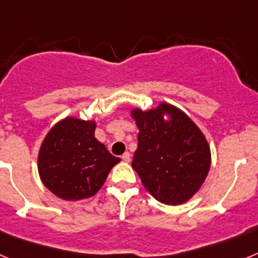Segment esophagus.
Here are the masks:
<instances>
[{
  "label": "esophagus",
  "instance_id": "obj_1",
  "mask_svg": "<svg viewBox=\"0 0 258 258\" xmlns=\"http://www.w3.org/2000/svg\"><path fill=\"white\" fill-rule=\"evenodd\" d=\"M121 159L122 161H125V163H129V161H131V154H129V152H125V154L121 156Z\"/></svg>",
  "mask_w": 258,
  "mask_h": 258
}]
</instances>
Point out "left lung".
<instances>
[{
	"label": "left lung",
	"mask_w": 258,
	"mask_h": 258,
	"mask_svg": "<svg viewBox=\"0 0 258 258\" xmlns=\"http://www.w3.org/2000/svg\"><path fill=\"white\" fill-rule=\"evenodd\" d=\"M132 117L140 129L132 166L146 190L168 206L190 200L211 168L204 134L183 111L168 103L149 111L134 108Z\"/></svg>",
	"instance_id": "left-lung-1"
}]
</instances>
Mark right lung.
Listing matches in <instances>:
<instances>
[{
    "label": "right lung",
    "instance_id": "obj_1",
    "mask_svg": "<svg viewBox=\"0 0 258 258\" xmlns=\"http://www.w3.org/2000/svg\"><path fill=\"white\" fill-rule=\"evenodd\" d=\"M95 121L66 117L42 141L38 173L42 183L63 200L94 197L120 161L94 137Z\"/></svg>",
    "mask_w": 258,
    "mask_h": 258
}]
</instances>
